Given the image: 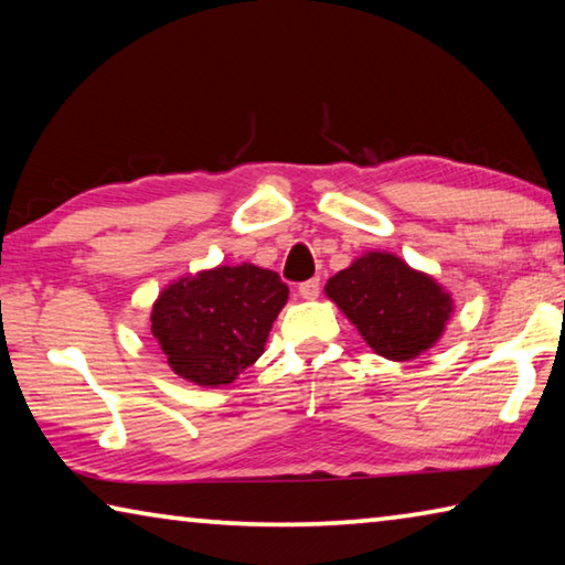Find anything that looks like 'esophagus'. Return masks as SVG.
Segmentation results:
<instances>
[{
    "instance_id": "34e87169",
    "label": "esophagus",
    "mask_w": 565,
    "mask_h": 565,
    "mask_svg": "<svg viewBox=\"0 0 565 565\" xmlns=\"http://www.w3.org/2000/svg\"><path fill=\"white\" fill-rule=\"evenodd\" d=\"M319 291H321V281L319 279H309V281L299 284V296H301V299H309V301L317 299Z\"/></svg>"
}]
</instances>
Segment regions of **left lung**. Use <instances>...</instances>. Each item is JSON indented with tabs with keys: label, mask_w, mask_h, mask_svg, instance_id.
Here are the masks:
<instances>
[{
	"label": "left lung",
	"mask_w": 565,
	"mask_h": 565,
	"mask_svg": "<svg viewBox=\"0 0 565 565\" xmlns=\"http://www.w3.org/2000/svg\"><path fill=\"white\" fill-rule=\"evenodd\" d=\"M323 294L388 361H411L434 349L454 313L451 291L391 252L361 254L331 276Z\"/></svg>",
	"instance_id": "obj_1"
}]
</instances>
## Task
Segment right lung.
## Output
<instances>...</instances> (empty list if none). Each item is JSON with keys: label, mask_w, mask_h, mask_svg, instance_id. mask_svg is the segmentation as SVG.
Wrapping results in <instances>:
<instances>
[{"label": "right lung", "mask_w": 565, "mask_h": 565, "mask_svg": "<svg viewBox=\"0 0 565 565\" xmlns=\"http://www.w3.org/2000/svg\"><path fill=\"white\" fill-rule=\"evenodd\" d=\"M289 286L254 264L202 269L169 281L151 309V333L189 384H232L262 356Z\"/></svg>", "instance_id": "1"}]
</instances>
